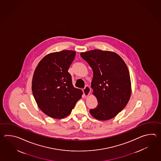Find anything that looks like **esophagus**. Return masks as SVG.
Instances as JSON below:
<instances>
[{
    "label": "esophagus",
    "instance_id": "1",
    "mask_svg": "<svg viewBox=\"0 0 161 161\" xmlns=\"http://www.w3.org/2000/svg\"><path fill=\"white\" fill-rule=\"evenodd\" d=\"M90 92H91V89L88 86H86L83 89V92L85 96H89L90 93Z\"/></svg>",
    "mask_w": 161,
    "mask_h": 161
}]
</instances>
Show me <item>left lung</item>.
Segmentation results:
<instances>
[{"instance_id":"1","label":"left lung","mask_w":161,"mask_h":161,"mask_svg":"<svg viewBox=\"0 0 161 161\" xmlns=\"http://www.w3.org/2000/svg\"><path fill=\"white\" fill-rule=\"evenodd\" d=\"M80 56L92 69L91 86L98 103L90 113L97 120L111 119L123 109L130 98L131 83L127 65L113 52L95 49L82 52Z\"/></svg>"}]
</instances>
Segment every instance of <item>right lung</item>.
Here are the masks:
<instances>
[{
  "label": "right lung",
  "mask_w": 161,
  "mask_h": 161,
  "mask_svg": "<svg viewBox=\"0 0 161 161\" xmlns=\"http://www.w3.org/2000/svg\"><path fill=\"white\" fill-rule=\"evenodd\" d=\"M75 52L64 50L45 56L35 69L32 92L38 108L54 119H63L71 112L82 97V90L72 85L68 72Z\"/></svg>",
  "instance_id": "right-lung-1"
}]
</instances>
